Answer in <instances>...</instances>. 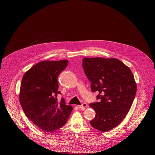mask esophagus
<instances>
[{
	"instance_id": "34e87169",
	"label": "esophagus",
	"mask_w": 155,
	"mask_h": 155,
	"mask_svg": "<svg viewBox=\"0 0 155 155\" xmlns=\"http://www.w3.org/2000/svg\"><path fill=\"white\" fill-rule=\"evenodd\" d=\"M77 107H78V108H80V109L84 110L86 107H87V104H86V103H83V104H82L80 105H78Z\"/></svg>"
}]
</instances>
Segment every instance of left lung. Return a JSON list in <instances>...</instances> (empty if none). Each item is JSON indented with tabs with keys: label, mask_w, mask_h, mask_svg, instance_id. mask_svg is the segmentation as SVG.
I'll use <instances>...</instances> for the list:
<instances>
[{
	"label": "left lung",
	"mask_w": 155,
	"mask_h": 155,
	"mask_svg": "<svg viewBox=\"0 0 155 155\" xmlns=\"http://www.w3.org/2000/svg\"><path fill=\"white\" fill-rule=\"evenodd\" d=\"M83 69L93 92L99 91V102L90 106L96 112L90 121L95 129L106 132L126 117L134 99L137 84L130 69L116 58H84Z\"/></svg>",
	"instance_id": "1"
}]
</instances>
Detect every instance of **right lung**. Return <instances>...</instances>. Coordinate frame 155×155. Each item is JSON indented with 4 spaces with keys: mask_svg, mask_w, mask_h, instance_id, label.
Returning a JSON list of instances; mask_svg holds the SVG:
<instances>
[{
    "mask_svg": "<svg viewBox=\"0 0 155 155\" xmlns=\"http://www.w3.org/2000/svg\"><path fill=\"white\" fill-rule=\"evenodd\" d=\"M68 60L43 61L32 67L22 78L19 102L26 117L44 131L51 132L63 126L73 109L62 98L58 102V78Z\"/></svg>",
    "mask_w": 155,
    "mask_h": 155,
    "instance_id": "obj_1",
    "label": "right lung"
}]
</instances>
